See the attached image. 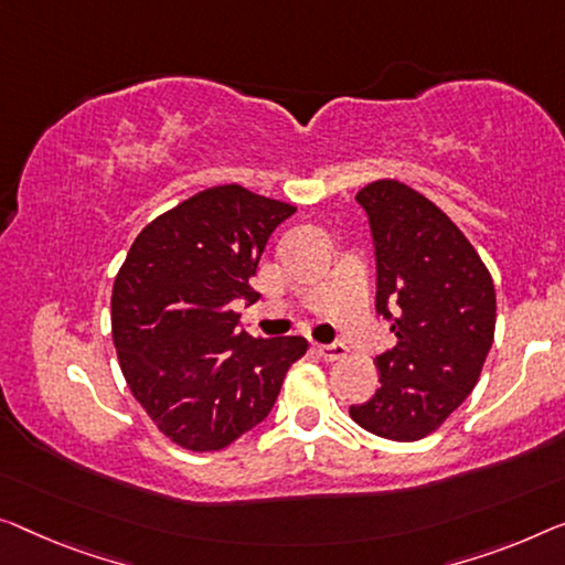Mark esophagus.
I'll return each instance as SVG.
<instances>
[{"mask_svg": "<svg viewBox=\"0 0 565 565\" xmlns=\"http://www.w3.org/2000/svg\"><path fill=\"white\" fill-rule=\"evenodd\" d=\"M315 350H317V355L319 358H324V360H330V363H334V360H340V358H344V344L342 342H332V344H315Z\"/></svg>", "mask_w": 565, "mask_h": 565, "instance_id": "1", "label": "esophagus"}]
</instances>
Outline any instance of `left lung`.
Listing matches in <instances>:
<instances>
[{
  "instance_id": "8db88e82",
  "label": "left lung",
  "mask_w": 565,
  "mask_h": 565,
  "mask_svg": "<svg viewBox=\"0 0 565 565\" xmlns=\"http://www.w3.org/2000/svg\"><path fill=\"white\" fill-rule=\"evenodd\" d=\"M375 248V311L398 337L375 358L381 388L350 416L393 441L424 439L475 391L494 337V284L431 200L403 182L358 192Z\"/></svg>"
}]
</instances>
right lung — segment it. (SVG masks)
<instances>
[{"instance_id":"add662e5","label":"right lung","mask_w":565,"mask_h":565,"mask_svg":"<svg viewBox=\"0 0 565 565\" xmlns=\"http://www.w3.org/2000/svg\"><path fill=\"white\" fill-rule=\"evenodd\" d=\"M294 213L241 184L210 188L151 221L116 276L111 324L124 377L184 449H225L258 426L307 352L305 337H250L233 311L258 299L250 276Z\"/></svg>"}]
</instances>
